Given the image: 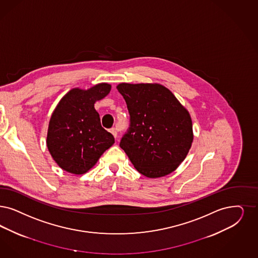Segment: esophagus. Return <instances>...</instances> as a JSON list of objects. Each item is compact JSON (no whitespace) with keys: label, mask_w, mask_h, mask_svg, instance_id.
<instances>
[{"label":"esophagus","mask_w":258,"mask_h":258,"mask_svg":"<svg viewBox=\"0 0 258 258\" xmlns=\"http://www.w3.org/2000/svg\"><path fill=\"white\" fill-rule=\"evenodd\" d=\"M110 132L113 134V136H114L115 138H116V137H117V132H118V130H117L116 128H115V127H114V128H112V129L110 130Z\"/></svg>","instance_id":"esophagus-1"}]
</instances>
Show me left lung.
<instances>
[{
    "label": "left lung",
    "instance_id": "obj_1",
    "mask_svg": "<svg viewBox=\"0 0 258 258\" xmlns=\"http://www.w3.org/2000/svg\"><path fill=\"white\" fill-rule=\"evenodd\" d=\"M116 89L130 115V127L119 146L144 176L170 174L185 159L193 142L188 111L161 84L120 83Z\"/></svg>",
    "mask_w": 258,
    "mask_h": 258
}]
</instances>
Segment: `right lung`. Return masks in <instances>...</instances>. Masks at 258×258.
<instances>
[{"label":"right lung","mask_w":258,"mask_h":258,"mask_svg":"<svg viewBox=\"0 0 258 258\" xmlns=\"http://www.w3.org/2000/svg\"><path fill=\"white\" fill-rule=\"evenodd\" d=\"M111 85L99 83L88 90L72 89L54 109L48 124L47 146L52 159L65 171L84 174L110 148L115 139L101 126L95 109Z\"/></svg>","instance_id":"1"}]
</instances>
